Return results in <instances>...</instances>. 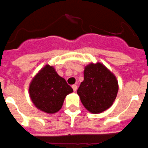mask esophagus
Listing matches in <instances>:
<instances>
[{
	"instance_id": "1",
	"label": "esophagus",
	"mask_w": 148,
	"mask_h": 148,
	"mask_svg": "<svg viewBox=\"0 0 148 148\" xmlns=\"http://www.w3.org/2000/svg\"><path fill=\"white\" fill-rule=\"evenodd\" d=\"M72 88H73V91H74V92H75V91L77 90V85H75V84H73V86H72Z\"/></svg>"
}]
</instances>
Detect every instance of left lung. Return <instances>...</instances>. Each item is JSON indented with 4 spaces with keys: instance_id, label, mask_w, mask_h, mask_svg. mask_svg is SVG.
Returning a JSON list of instances; mask_svg holds the SVG:
<instances>
[{
    "instance_id": "left-lung-1",
    "label": "left lung",
    "mask_w": 148,
    "mask_h": 148,
    "mask_svg": "<svg viewBox=\"0 0 148 148\" xmlns=\"http://www.w3.org/2000/svg\"><path fill=\"white\" fill-rule=\"evenodd\" d=\"M84 76L77 90L84 106L93 114L101 113L111 107L118 92V82L113 73L97 62L85 67Z\"/></svg>"
}]
</instances>
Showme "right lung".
I'll use <instances>...</instances> for the list:
<instances>
[{"label": "right lung", "instance_id": "add662e5", "mask_svg": "<svg viewBox=\"0 0 148 148\" xmlns=\"http://www.w3.org/2000/svg\"><path fill=\"white\" fill-rule=\"evenodd\" d=\"M73 92L67 81L48 64L35 75L29 86L30 97L33 103L38 109L48 114L60 110L65 97Z\"/></svg>", "mask_w": 148, "mask_h": 148}]
</instances>
